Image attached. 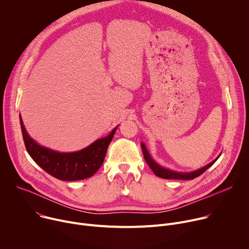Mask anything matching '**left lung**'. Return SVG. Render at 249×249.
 <instances>
[{"label":"left lung","mask_w":249,"mask_h":249,"mask_svg":"<svg viewBox=\"0 0 249 249\" xmlns=\"http://www.w3.org/2000/svg\"><path fill=\"white\" fill-rule=\"evenodd\" d=\"M142 150H143V154H144V158L145 160L147 161L148 165L150 166V168L153 170V172L160 177V178H164V179H178V180H190V179H194L196 177L200 176L202 173H204L213 163L215 161H212L211 163L205 165L204 167H201L200 169L194 170V171H190V172H179V171H173L170 170L168 168L162 167L160 166L158 162H156L152 157L150 156L149 152L147 151L146 148H143L142 146Z\"/></svg>","instance_id":"left-lung-1"}]
</instances>
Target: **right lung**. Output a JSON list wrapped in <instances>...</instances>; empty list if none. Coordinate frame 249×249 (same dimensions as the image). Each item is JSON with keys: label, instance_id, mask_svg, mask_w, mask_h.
<instances>
[{"label": "right lung", "instance_id": "right-lung-1", "mask_svg": "<svg viewBox=\"0 0 249 249\" xmlns=\"http://www.w3.org/2000/svg\"><path fill=\"white\" fill-rule=\"evenodd\" d=\"M19 119L24 145L31 159L55 178L65 181L89 178L99 169L118 127H115L108 136L94 141L92 144L81 151L59 153L40 146L32 140L27 134L20 117Z\"/></svg>", "mask_w": 249, "mask_h": 249}]
</instances>
